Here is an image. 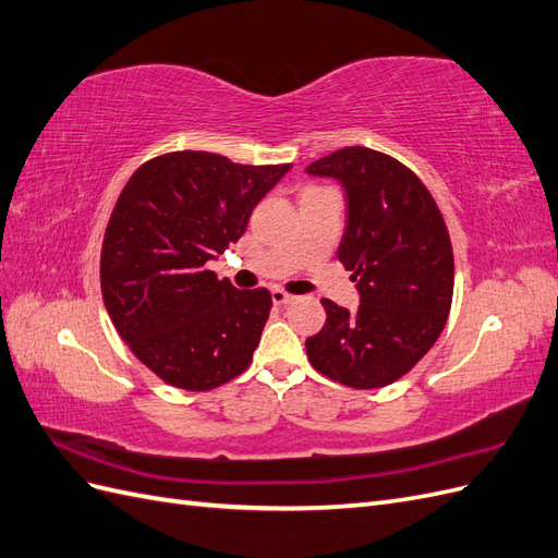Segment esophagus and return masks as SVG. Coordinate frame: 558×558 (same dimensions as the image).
<instances>
[{"label":"esophagus","instance_id":"obj_1","mask_svg":"<svg viewBox=\"0 0 558 558\" xmlns=\"http://www.w3.org/2000/svg\"><path fill=\"white\" fill-rule=\"evenodd\" d=\"M272 300H275V305H289V302H293L295 298H293L291 293L281 291V289H275V291H272Z\"/></svg>","mask_w":558,"mask_h":558}]
</instances>
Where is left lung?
<instances>
[{"label":"left lung","mask_w":558,"mask_h":558,"mask_svg":"<svg viewBox=\"0 0 558 558\" xmlns=\"http://www.w3.org/2000/svg\"><path fill=\"white\" fill-rule=\"evenodd\" d=\"M307 172L344 185L347 230L337 258L361 293L356 312L320 300L328 316L307 337V359L342 386H388L426 356L447 324L453 251L442 211L424 181L381 150L347 146Z\"/></svg>","instance_id":"8db88e82"}]
</instances>
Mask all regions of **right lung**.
<instances>
[{"instance_id":"1","label":"right lung","mask_w":558,"mask_h":558,"mask_svg":"<svg viewBox=\"0 0 558 558\" xmlns=\"http://www.w3.org/2000/svg\"><path fill=\"white\" fill-rule=\"evenodd\" d=\"M291 165H240L207 150L146 160L116 199L99 258L111 324L165 384L211 391L253 361L272 310L207 260L238 242L253 207Z\"/></svg>"}]
</instances>
